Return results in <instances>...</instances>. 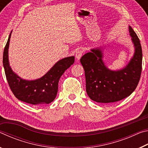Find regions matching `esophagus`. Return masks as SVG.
Masks as SVG:
<instances>
[{"label": "esophagus", "instance_id": "1", "mask_svg": "<svg viewBox=\"0 0 148 148\" xmlns=\"http://www.w3.org/2000/svg\"><path fill=\"white\" fill-rule=\"evenodd\" d=\"M82 55H83V51H82V50H78V51H76V56H76V58L77 61L80 59V58H81L82 56Z\"/></svg>", "mask_w": 148, "mask_h": 148}]
</instances>
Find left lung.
I'll use <instances>...</instances> for the list:
<instances>
[{"mask_svg":"<svg viewBox=\"0 0 148 148\" xmlns=\"http://www.w3.org/2000/svg\"><path fill=\"white\" fill-rule=\"evenodd\" d=\"M130 36L134 53L123 69L111 71L104 64L101 48L91 49L80 59L85 71L86 92L93 101L110 103L129 97L136 88L141 76L142 51L140 40L131 27Z\"/></svg>","mask_w":148,"mask_h":148,"instance_id":"obj_1","label":"left lung"}]
</instances>
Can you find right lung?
<instances>
[{"label": "right lung", "mask_w": 148, "mask_h": 148, "mask_svg": "<svg viewBox=\"0 0 148 148\" xmlns=\"http://www.w3.org/2000/svg\"><path fill=\"white\" fill-rule=\"evenodd\" d=\"M12 32L4 47L2 61L7 81L12 92L17 99L27 103L33 105L49 104L57 96L60 77L74 64V57L59 60L40 78L34 80L22 79L13 72L9 64L8 47Z\"/></svg>", "instance_id": "add662e5"}]
</instances>
